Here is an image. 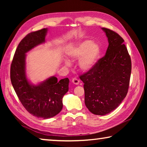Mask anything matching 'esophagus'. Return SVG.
<instances>
[{
  "label": "esophagus",
  "mask_w": 147,
  "mask_h": 147,
  "mask_svg": "<svg viewBox=\"0 0 147 147\" xmlns=\"http://www.w3.org/2000/svg\"><path fill=\"white\" fill-rule=\"evenodd\" d=\"M72 82H73L74 84H75V85H78V84L80 83V80L78 78H73L72 80Z\"/></svg>",
  "instance_id": "esophagus-1"
}]
</instances>
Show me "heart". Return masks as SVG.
<instances>
[{
    "mask_svg": "<svg viewBox=\"0 0 147 147\" xmlns=\"http://www.w3.org/2000/svg\"><path fill=\"white\" fill-rule=\"evenodd\" d=\"M101 48L99 44L91 40L79 42L69 50L67 54L72 59H78L79 67L84 71L91 70L97 63L100 56ZM67 66L70 65L68 60H65Z\"/></svg>",
    "mask_w": 147,
    "mask_h": 147,
    "instance_id": "b5f03b06",
    "label": "heart"
}]
</instances>
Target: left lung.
Listing matches in <instances>:
<instances>
[{"label": "left lung", "mask_w": 147, "mask_h": 147, "mask_svg": "<svg viewBox=\"0 0 147 147\" xmlns=\"http://www.w3.org/2000/svg\"><path fill=\"white\" fill-rule=\"evenodd\" d=\"M108 38L105 56L80 76L84 82L85 104L92 113L106 115L120 105L128 93L131 63L124 39L116 32L102 28Z\"/></svg>", "instance_id": "1"}]
</instances>
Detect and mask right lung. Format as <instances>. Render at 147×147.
<instances>
[{"mask_svg": "<svg viewBox=\"0 0 147 147\" xmlns=\"http://www.w3.org/2000/svg\"><path fill=\"white\" fill-rule=\"evenodd\" d=\"M48 29L31 32L22 39L15 53L10 69L12 86L21 104L32 115L44 119L53 117L63 108L62 99L69 90L68 78L58 81L51 76L36 85L26 74V53L45 42Z\"/></svg>", "mask_w": 147, "mask_h": 147, "instance_id": "right-lung-1", "label": "right lung"}]
</instances>
